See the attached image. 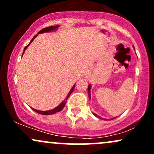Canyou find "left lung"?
I'll return each instance as SVG.
<instances>
[{
  "label": "left lung",
  "instance_id": "obj_1",
  "mask_svg": "<svg viewBox=\"0 0 154 154\" xmlns=\"http://www.w3.org/2000/svg\"><path fill=\"white\" fill-rule=\"evenodd\" d=\"M88 94H89V95H90V97H91V85H89V86H88ZM96 116H98V118H100V119H101V118L100 117V116H97V115H95Z\"/></svg>",
  "mask_w": 154,
  "mask_h": 154
}]
</instances>
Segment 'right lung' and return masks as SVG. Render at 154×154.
<instances>
[{
  "mask_svg": "<svg viewBox=\"0 0 154 154\" xmlns=\"http://www.w3.org/2000/svg\"><path fill=\"white\" fill-rule=\"evenodd\" d=\"M58 26H59L58 25H57V26H48V27H45V28H44V29H41V30H40V32H39L38 33L48 32H51V31H52V30H54V29H57ZM37 35H35L34 38H33L32 39V40L30 41V43H29V44H28L27 45H26V46L25 48H24V51H23V54H24V51L26 50V48H27L28 45H29V44H30V43H32V40H34V39L35 38V37H36ZM75 85L73 86V87H72V90H71V91H70L69 93V94H68V95H67V96H66V99L64 100V101H63L62 103H61V104H60L59 106H58L57 107H56V108H55V109H52V110H49V111H38V110H36V109H32V110H34L35 111H36L37 113H38V114H43V115H51V114H55V113L59 112V111H60L62 110V109H63V107L65 106V105H66V103L67 99H68V98H69V95H71V93H72V92H73L74 89H75Z\"/></svg>",
  "mask_w": 154,
  "mask_h": 154,
  "instance_id": "right-lung-1",
  "label": "right lung"
}]
</instances>
